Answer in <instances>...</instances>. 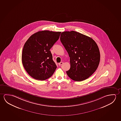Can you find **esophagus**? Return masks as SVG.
<instances>
[{
	"instance_id": "34e87169",
	"label": "esophagus",
	"mask_w": 121,
	"mask_h": 121,
	"mask_svg": "<svg viewBox=\"0 0 121 121\" xmlns=\"http://www.w3.org/2000/svg\"><path fill=\"white\" fill-rule=\"evenodd\" d=\"M63 62H60V63H59V66H61L62 65H63Z\"/></svg>"
}]
</instances>
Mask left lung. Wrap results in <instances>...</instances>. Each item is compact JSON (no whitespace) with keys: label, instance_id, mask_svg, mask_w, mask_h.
<instances>
[{"label":"left lung","instance_id":"obj_1","mask_svg":"<svg viewBox=\"0 0 121 121\" xmlns=\"http://www.w3.org/2000/svg\"><path fill=\"white\" fill-rule=\"evenodd\" d=\"M60 41L70 57L68 76L76 81H83L96 71L100 61L97 44L88 36L72 31L62 32Z\"/></svg>","mask_w":121,"mask_h":121}]
</instances>
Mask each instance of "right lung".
Here are the masks:
<instances>
[{"label": "right lung", "mask_w": 121, "mask_h": 121, "mask_svg": "<svg viewBox=\"0 0 121 121\" xmlns=\"http://www.w3.org/2000/svg\"><path fill=\"white\" fill-rule=\"evenodd\" d=\"M61 32L39 31L24 44L22 61L27 73L34 79L43 81L52 76L57 66L50 50L60 38Z\"/></svg>", "instance_id": "right-lung-1"}]
</instances>
